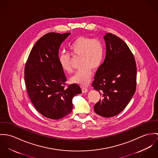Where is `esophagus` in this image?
Returning a JSON list of instances; mask_svg holds the SVG:
<instances>
[{
	"label": "esophagus",
	"instance_id": "esophagus-1",
	"mask_svg": "<svg viewBox=\"0 0 158 158\" xmlns=\"http://www.w3.org/2000/svg\"><path fill=\"white\" fill-rule=\"evenodd\" d=\"M82 91L83 93H87L88 91V88L85 87H82Z\"/></svg>",
	"mask_w": 158,
	"mask_h": 158
}]
</instances>
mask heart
<instances>
[{
    "mask_svg": "<svg viewBox=\"0 0 158 158\" xmlns=\"http://www.w3.org/2000/svg\"><path fill=\"white\" fill-rule=\"evenodd\" d=\"M70 52L73 56H81L79 70L71 77V82L87 85L91 76L92 69H98L104 59V47L102 42L98 39L87 36H80L76 38L69 47ZM58 60L62 70L67 73L73 71L71 66L70 55L62 53L59 55Z\"/></svg>",
    "mask_w": 158,
    "mask_h": 158,
    "instance_id": "obj_1",
    "label": "heart"
}]
</instances>
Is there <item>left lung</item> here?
<instances>
[{
  "label": "left lung",
  "instance_id": "left-lung-1",
  "mask_svg": "<svg viewBox=\"0 0 158 158\" xmlns=\"http://www.w3.org/2000/svg\"><path fill=\"white\" fill-rule=\"evenodd\" d=\"M104 39L105 60L92 83L102 98L94 110L101 116L110 118L121 113L135 94L137 69L133 54L121 38L108 33Z\"/></svg>",
  "mask_w": 158,
  "mask_h": 158
}]
</instances>
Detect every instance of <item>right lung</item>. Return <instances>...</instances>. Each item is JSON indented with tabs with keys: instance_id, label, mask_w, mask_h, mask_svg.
<instances>
[{
	"instance_id": "obj_1",
	"label": "right lung",
	"mask_w": 158,
	"mask_h": 158,
	"mask_svg": "<svg viewBox=\"0 0 158 158\" xmlns=\"http://www.w3.org/2000/svg\"><path fill=\"white\" fill-rule=\"evenodd\" d=\"M70 34L43 35L33 47L25 67V83L32 104L41 114L52 119L69 114L73 97L82 92L76 84L65 88L67 77L58 60L60 45Z\"/></svg>"
}]
</instances>
